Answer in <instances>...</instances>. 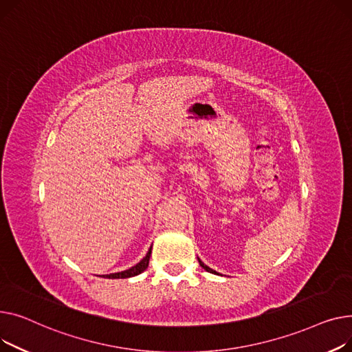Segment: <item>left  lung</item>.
I'll list each match as a JSON object with an SVG mask.
<instances>
[{"label": "left lung", "mask_w": 352, "mask_h": 352, "mask_svg": "<svg viewBox=\"0 0 352 352\" xmlns=\"http://www.w3.org/2000/svg\"><path fill=\"white\" fill-rule=\"evenodd\" d=\"M197 260H199V264H200V265H201V267L204 268V270H206V272H208V273H212V274H217V276H219V273H217V272H214V270H213V268H210L209 265H206V264H204V263H203V261H201V260H200L199 257H197Z\"/></svg>", "instance_id": "obj_1"}]
</instances>
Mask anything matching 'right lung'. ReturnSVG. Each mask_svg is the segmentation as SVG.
<instances>
[{"label":"right lung","instance_id":"1","mask_svg":"<svg viewBox=\"0 0 352 352\" xmlns=\"http://www.w3.org/2000/svg\"><path fill=\"white\" fill-rule=\"evenodd\" d=\"M151 254H152V247L149 249V252L146 253V256H144L138 264H135L133 267L128 268V270L125 272H120V273H112V274H103L100 277L103 278H129V277H135L140 273H143L144 270H146L148 265H149V258H151Z\"/></svg>","mask_w":352,"mask_h":352}]
</instances>
